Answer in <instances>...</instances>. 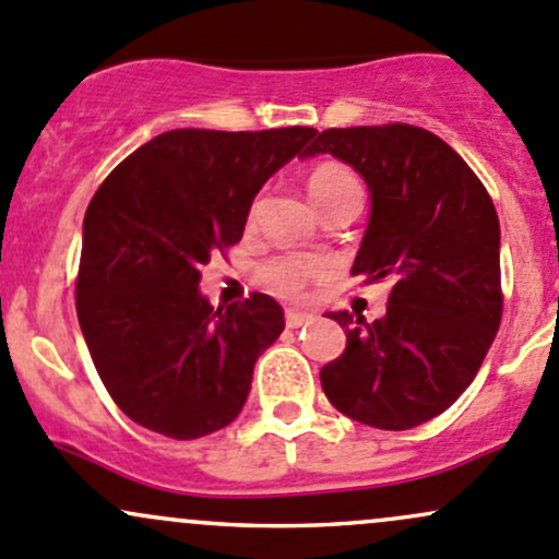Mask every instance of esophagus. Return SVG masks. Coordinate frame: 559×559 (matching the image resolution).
Here are the masks:
<instances>
[{
    "mask_svg": "<svg viewBox=\"0 0 559 559\" xmlns=\"http://www.w3.org/2000/svg\"><path fill=\"white\" fill-rule=\"evenodd\" d=\"M308 321H313V313H305V310H286V326L289 329H299L305 326Z\"/></svg>",
    "mask_w": 559,
    "mask_h": 559,
    "instance_id": "obj_1",
    "label": "esophagus"
}]
</instances>
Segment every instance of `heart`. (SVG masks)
<instances>
[{
    "label": "heart",
    "mask_w": 559,
    "mask_h": 559,
    "mask_svg": "<svg viewBox=\"0 0 559 559\" xmlns=\"http://www.w3.org/2000/svg\"><path fill=\"white\" fill-rule=\"evenodd\" d=\"M308 192L313 198V203L319 205L321 214L340 203L348 201H361V185H358L356 174L350 171L345 163L337 160H324L316 163L308 174ZM257 216V203L249 209V222H254ZM321 264L308 257H295V254H281L270 257L260 264L257 270V278L264 289L275 292V295L295 297L302 295L308 289V284L313 278H319Z\"/></svg>",
    "instance_id": "heart-1"
}]
</instances>
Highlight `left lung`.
Instances as JSON below:
<instances>
[{
	"instance_id": "left-lung-1",
	"label": "left lung",
	"mask_w": 559,
	"mask_h": 559,
	"mask_svg": "<svg viewBox=\"0 0 559 559\" xmlns=\"http://www.w3.org/2000/svg\"><path fill=\"white\" fill-rule=\"evenodd\" d=\"M319 152L354 166L372 192L350 273L361 284L393 281L372 324L326 313L345 329V350L321 369V388L364 426H420L472 385L501 326L496 205L468 163L426 128H329L305 155Z\"/></svg>"
}]
</instances>
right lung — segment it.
I'll return each instance as SVG.
<instances>
[{
	"label": "right lung",
	"mask_w": 559,
	"mask_h": 559,
	"mask_svg": "<svg viewBox=\"0 0 559 559\" xmlns=\"http://www.w3.org/2000/svg\"><path fill=\"white\" fill-rule=\"evenodd\" d=\"M313 136L308 126L176 128L102 181L82 225L74 302L98 378L133 423L198 439L240 415L284 310L260 292L214 310L198 284L211 254L240 240L260 187Z\"/></svg>",
	"instance_id": "1"
}]
</instances>
